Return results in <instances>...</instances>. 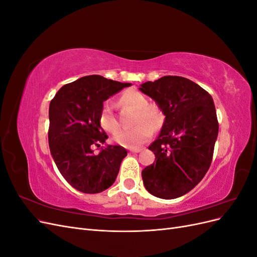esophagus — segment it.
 <instances>
[{
  "instance_id": "34e87169",
  "label": "esophagus",
  "mask_w": 257,
  "mask_h": 257,
  "mask_svg": "<svg viewBox=\"0 0 257 257\" xmlns=\"http://www.w3.org/2000/svg\"><path fill=\"white\" fill-rule=\"evenodd\" d=\"M141 151H142L141 148H136V149H130L131 153H138V152H141Z\"/></svg>"
}]
</instances>
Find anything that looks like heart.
Segmentation results:
<instances>
[{"instance_id": "heart-1", "label": "heart", "mask_w": 257, "mask_h": 257, "mask_svg": "<svg viewBox=\"0 0 257 257\" xmlns=\"http://www.w3.org/2000/svg\"><path fill=\"white\" fill-rule=\"evenodd\" d=\"M121 104L128 106L136 110L133 124L136 125L131 130H122L113 137L114 142L122 147L134 149L141 147L153 135V130L158 131L164 122V115L160 106L148 104L147 97L136 90H127L122 93L120 97ZM100 127L108 133H115L120 124L113 112L110 102H105L98 115Z\"/></svg>"}]
</instances>
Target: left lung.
Returning a JSON list of instances; mask_svg holds the SVG:
<instances>
[{"instance_id": "left-lung-1", "label": "left lung", "mask_w": 257, "mask_h": 257, "mask_svg": "<svg viewBox=\"0 0 257 257\" xmlns=\"http://www.w3.org/2000/svg\"><path fill=\"white\" fill-rule=\"evenodd\" d=\"M139 89L165 114L158 139L149 146L157 161L142 172L145 188L163 199L180 197L195 188L211 165L219 133L213 99L180 76H164Z\"/></svg>"}]
</instances>
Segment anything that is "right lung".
<instances>
[{
  "instance_id": "add662e5",
  "label": "right lung",
  "mask_w": 257,
  "mask_h": 257,
  "mask_svg": "<svg viewBox=\"0 0 257 257\" xmlns=\"http://www.w3.org/2000/svg\"><path fill=\"white\" fill-rule=\"evenodd\" d=\"M131 83L103 76H84L63 85L49 105L48 142L50 153L61 175L73 188L95 194L109 188L118 176L126 150L107 146L94 154L91 146L108 138L98 123L104 100Z\"/></svg>"
}]
</instances>
